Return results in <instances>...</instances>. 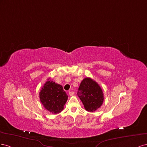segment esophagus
Here are the masks:
<instances>
[{
    "label": "esophagus",
    "mask_w": 147,
    "mask_h": 147,
    "mask_svg": "<svg viewBox=\"0 0 147 147\" xmlns=\"http://www.w3.org/2000/svg\"><path fill=\"white\" fill-rule=\"evenodd\" d=\"M74 94V92H73V91H69V95H70V96H72V95H73Z\"/></svg>",
    "instance_id": "34e87169"
}]
</instances>
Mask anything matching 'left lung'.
Wrapping results in <instances>:
<instances>
[{
	"mask_svg": "<svg viewBox=\"0 0 147 147\" xmlns=\"http://www.w3.org/2000/svg\"><path fill=\"white\" fill-rule=\"evenodd\" d=\"M78 95L82 101L86 110L95 111L103 104V91L98 84L90 78H84L78 89Z\"/></svg>",
	"mask_w": 147,
	"mask_h": 147,
	"instance_id": "8db88e82",
	"label": "left lung"
}]
</instances>
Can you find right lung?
I'll list each match as a JSON object with an SVG mask.
<instances>
[{
	"label": "right lung",
	"mask_w": 147,
	"mask_h": 147,
	"mask_svg": "<svg viewBox=\"0 0 147 147\" xmlns=\"http://www.w3.org/2000/svg\"><path fill=\"white\" fill-rule=\"evenodd\" d=\"M39 98L46 110L52 114H57L63 110L68 96L62 86L49 79L42 87Z\"/></svg>",
	"instance_id": "right-lung-1"
}]
</instances>
